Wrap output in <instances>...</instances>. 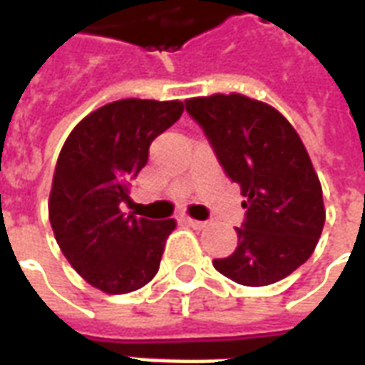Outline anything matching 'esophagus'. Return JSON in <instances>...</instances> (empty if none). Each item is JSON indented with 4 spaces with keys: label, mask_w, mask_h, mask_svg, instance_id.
I'll use <instances>...</instances> for the list:
<instances>
[{
    "label": "esophagus",
    "mask_w": 365,
    "mask_h": 365,
    "mask_svg": "<svg viewBox=\"0 0 365 365\" xmlns=\"http://www.w3.org/2000/svg\"><path fill=\"white\" fill-rule=\"evenodd\" d=\"M182 221L185 222L187 227H191V229H203V227H205V225H207V222L197 221V219H191V217H183Z\"/></svg>",
    "instance_id": "obj_1"
}]
</instances>
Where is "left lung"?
<instances>
[{"label": "left lung", "mask_w": 365, "mask_h": 365, "mask_svg": "<svg viewBox=\"0 0 365 365\" xmlns=\"http://www.w3.org/2000/svg\"><path fill=\"white\" fill-rule=\"evenodd\" d=\"M185 109L246 197L237 250L213 266L250 287L287 277L314 252L327 219L321 182L297 130L275 107L242 93L191 97Z\"/></svg>", "instance_id": "left-lung-1"}]
</instances>
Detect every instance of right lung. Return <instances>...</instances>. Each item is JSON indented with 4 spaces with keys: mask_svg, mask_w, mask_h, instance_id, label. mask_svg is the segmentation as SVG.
Here are the masks:
<instances>
[{
    "mask_svg": "<svg viewBox=\"0 0 365 365\" xmlns=\"http://www.w3.org/2000/svg\"><path fill=\"white\" fill-rule=\"evenodd\" d=\"M182 113L178 99H119L83 117L60 150L48 219L70 266L96 289L123 295L158 274L175 221L136 219L119 203L146 166L152 140Z\"/></svg>",
    "mask_w": 365,
    "mask_h": 365,
    "instance_id": "1",
    "label": "right lung"
}]
</instances>
